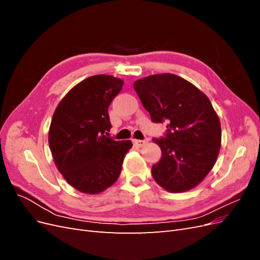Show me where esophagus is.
I'll return each mask as SVG.
<instances>
[{"label": "esophagus", "instance_id": "obj_1", "mask_svg": "<svg viewBox=\"0 0 260 260\" xmlns=\"http://www.w3.org/2000/svg\"><path fill=\"white\" fill-rule=\"evenodd\" d=\"M146 143L145 140H133V144L138 147H142Z\"/></svg>", "mask_w": 260, "mask_h": 260}]
</instances>
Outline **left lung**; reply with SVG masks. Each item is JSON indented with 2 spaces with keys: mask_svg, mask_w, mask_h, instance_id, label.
Wrapping results in <instances>:
<instances>
[{
  "mask_svg": "<svg viewBox=\"0 0 260 260\" xmlns=\"http://www.w3.org/2000/svg\"><path fill=\"white\" fill-rule=\"evenodd\" d=\"M153 122L167 132L153 139L161 149L152 176L165 190L188 191L214 167L221 145L219 118L209 99L195 85L172 74L153 75L133 84Z\"/></svg>",
  "mask_w": 260,
  "mask_h": 260,
  "instance_id": "1",
  "label": "left lung"
}]
</instances>
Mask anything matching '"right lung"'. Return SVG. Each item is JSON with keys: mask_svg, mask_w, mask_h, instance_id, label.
<instances>
[{"mask_svg": "<svg viewBox=\"0 0 260 260\" xmlns=\"http://www.w3.org/2000/svg\"><path fill=\"white\" fill-rule=\"evenodd\" d=\"M122 85L113 76L89 77L54 112L49 131L53 159L67 182L82 193L98 194L113 185L132 146L131 141L104 136L112 128L108 107Z\"/></svg>", "mask_w": 260, "mask_h": 260, "instance_id": "1", "label": "right lung"}]
</instances>
